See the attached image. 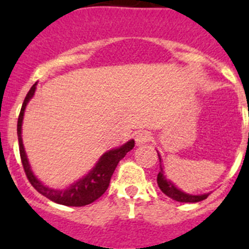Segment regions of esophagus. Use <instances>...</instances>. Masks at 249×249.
Segmentation results:
<instances>
[{"mask_svg": "<svg viewBox=\"0 0 249 249\" xmlns=\"http://www.w3.org/2000/svg\"><path fill=\"white\" fill-rule=\"evenodd\" d=\"M136 143L137 144H144L147 143V142H149V141L152 140V135L151 132L148 131H140L136 133Z\"/></svg>", "mask_w": 249, "mask_h": 249, "instance_id": "1", "label": "esophagus"}]
</instances>
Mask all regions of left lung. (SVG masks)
I'll return each mask as SVG.
<instances>
[{
  "instance_id": "obj_1",
  "label": "left lung",
  "mask_w": 249,
  "mask_h": 249,
  "mask_svg": "<svg viewBox=\"0 0 249 249\" xmlns=\"http://www.w3.org/2000/svg\"><path fill=\"white\" fill-rule=\"evenodd\" d=\"M249 138V137H248ZM160 162V156L158 155ZM157 183L160 190L164 193L166 196H168L169 198L175 199L177 202H184V203H195V202H201L203 199H206L208 197L210 193H204V195L199 196H193L190 193H184L181 190H178L177 187L172 183L171 181H168L163 173V169H162V164H160V171L157 176Z\"/></svg>"
}]
</instances>
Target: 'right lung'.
Listing matches in <instances>:
<instances>
[{
  "mask_svg": "<svg viewBox=\"0 0 249 249\" xmlns=\"http://www.w3.org/2000/svg\"><path fill=\"white\" fill-rule=\"evenodd\" d=\"M36 85L35 83L31 89L28 91L27 96H26L23 105H22L21 112L18 116V122H17V136H18V144H19V156H21L22 166L25 169V173L27 176V179L30 183L34 186L35 190L39 192L42 196L47 197L51 201L56 202L58 204H63V206H71V207H82L87 206V204L92 203L96 199H98L106 190L108 188L109 181L113 175L114 169L120 163V160H122L124 156L127 155V152L131 151L135 147V141L131 140L120 148H113L111 151L106 152L105 155L100 158L96 166L93 167L92 171H89V175H86L85 177L74 182L73 184L66 188V190H53L50 187L45 186L43 183L35 177V175L31 171L30 163H28L27 156H26L25 148H23V143H22V120H23V113H25V108L27 106L28 101L34 97L35 91H36Z\"/></svg>",
  "mask_w": 249,
  "mask_h": 249,
  "instance_id": "right-lung-1",
  "label": "right lung"
}]
</instances>
